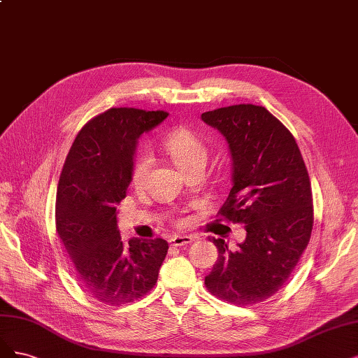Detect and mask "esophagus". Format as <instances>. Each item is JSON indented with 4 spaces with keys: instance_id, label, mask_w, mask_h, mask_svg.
Wrapping results in <instances>:
<instances>
[{
    "instance_id": "34e87169",
    "label": "esophagus",
    "mask_w": 358,
    "mask_h": 358,
    "mask_svg": "<svg viewBox=\"0 0 358 358\" xmlns=\"http://www.w3.org/2000/svg\"><path fill=\"white\" fill-rule=\"evenodd\" d=\"M193 238L187 236V235H174L172 238H169V244L172 247H182V245H187L192 244Z\"/></svg>"
}]
</instances>
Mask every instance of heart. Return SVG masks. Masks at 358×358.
<instances>
[{
	"instance_id": "b5f03b06",
	"label": "heart",
	"mask_w": 358,
	"mask_h": 358,
	"mask_svg": "<svg viewBox=\"0 0 358 358\" xmlns=\"http://www.w3.org/2000/svg\"><path fill=\"white\" fill-rule=\"evenodd\" d=\"M165 148L168 155L174 160L177 168L184 172L186 169L206 164L208 160V147L201 138L189 129H177L172 132L165 141ZM153 165V157L147 152L138 153L132 165V184L141 187L147 180L148 171Z\"/></svg>"
}]
</instances>
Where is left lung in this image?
Returning a JSON list of instances; mask_svg holds the SVG:
<instances>
[{
	"instance_id": "8db88e82",
	"label": "left lung",
	"mask_w": 358,
	"mask_h": 358,
	"mask_svg": "<svg viewBox=\"0 0 358 358\" xmlns=\"http://www.w3.org/2000/svg\"><path fill=\"white\" fill-rule=\"evenodd\" d=\"M201 119L224 136L232 160V189L218 213L247 232L235 251L210 238L218 257L205 285L230 303H259L284 285L309 242L308 171L290 131L264 107L239 103Z\"/></svg>"
}]
</instances>
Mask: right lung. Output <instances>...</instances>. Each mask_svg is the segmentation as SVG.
Segmentation results:
<instances>
[{
	"label": "right lung",
	"instance_id": "right-lung-1",
	"mask_svg": "<svg viewBox=\"0 0 358 358\" xmlns=\"http://www.w3.org/2000/svg\"><path fill=\"white\" fill-rule=\"evenodd\" d=\"M166 111L110 108L78 132L56 194V230L78 285L102 303L136 301L155 287L166 257L162 238H129L117 227V205L132 181L140 136Z\"/></svg>",
	"mask_w": 358,
	"mask_h": 358
}]
</instances>
